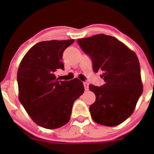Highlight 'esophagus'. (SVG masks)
Returning a JSON list of instances; mask_svg holds the SVG:
<instances>
[{
	"label": "esophagus",
	"instance_id": "esophagus-1",
	"mask_svg": "<svg viewBox=\"0 0 154 154\" xmlns=\"http://www.w3.org/2000/svg\"><path fill=\"white\" fill-rule=\"evenodd\" d=\"M83 85H84V87H85V90H89V83L88 82H83Z\"/></svg>",
	"mask_w": 154,
	"mask_h": 154
}]
</instances>
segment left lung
<instances>
[{
	"mask_svg": "<svg viewBox=\"0 0 154 154\" xmlns=\"http://www.w3.org/2000/svg\"><path fill=\"white\" fill-rule=\"evenodd\" d=\"M77 42L92 59L94 72L103 71L100 77L104 85H89L96 95V101L89 106L92 119L103 126L119 125L132 115L143 92L137 55L110 35L100 34Z\"/></svg>",
	"mask_w": 154,
	"mask_h": 154,
	"instance_id": "obj_1",
	"label": "left lung"
}]
</instances>
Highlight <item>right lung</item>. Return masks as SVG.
Returning a JSON list of instances; mask_svg holds the SVG:
<instances>
[{
  "mask_svg": "<svg viewBox=\"0 0 154 154\" xmlns=\"http://www.w3.org/2000/svg\"><path fill=\"white\" fill-rule=\"evenodd\" d=\"M74 41L37 43L19 65V101L32 120L42 127L52 130L66 124L73 103L85 90L83 83L77 78L59 81L55 75L57 69L64 70L62 55Z\"/></svg>",
  "mask_w": 154,
  "mask_h": 154,
  "instance_id": "add662e5",
  "label": "right lung"
}]
</instances>
